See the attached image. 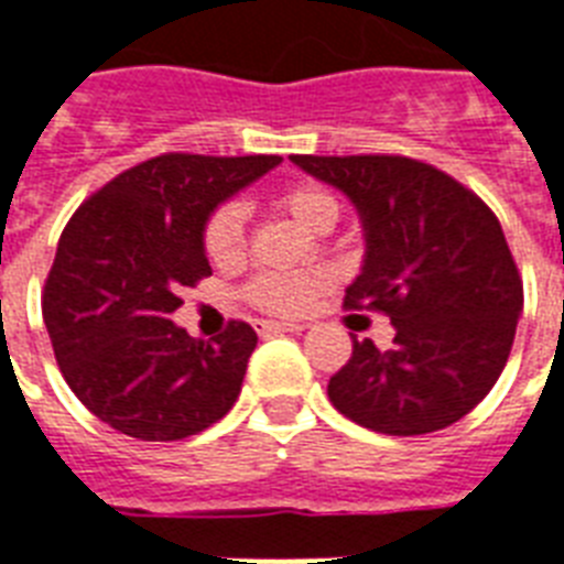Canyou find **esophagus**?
Here are the masks:
<instances>
[{
    "mask_svg": "<svg viewBox=\"0 0 564 564\" xmlns=\"http://www.w3.org/2000/svg\"><path fill=\"white\" fill-rule=\"evenodd\" d=\"M257 330L260 334H301L304 330V325H299V322H257Z\"/></svg>",
    "mask_w": 564,
    "mask_h": 564,
    "instance_id": "1",
    "label": "esophagus"
}]
</instances>
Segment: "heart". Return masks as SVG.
<instances>
[{
    "label": "heart",
    "mask_w": 564,
    "mask_h": 564,
    "mask_svg": "<svg viewBox=\"0 0 564 564\" xmlns=\"http://www.w3.org/2000/svg\"><path fill=\"white\" fill-rule=\"evenodd\" d=\"M278 204L310 230L334 228L339 204L316 184H292L278 193ZM204 254L213 265H234L246 254V213L234 202L219 204L202 230ZM327 290L325 272H263L246 286V299L274 316H299Z\"/></svg>",
    "instance_id": "1"
}]
</instances>
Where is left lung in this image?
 Segmentation results:
<instances>
[{
  "instance_id": "obj_1",
  "label": "left lung",
  "mask_w": 564,
  "mask_h": 564,
  "mask_svg": "<svg viewBox=\"0 0 564 564\" xmlns=\"http://www.w3.org/2000/svg\"><path fill=\"white\" fill-rule=\"evenodd\" d=\"M290 161L360 213L366 260L345 307L394 325L389 351L354 336L351 360L327 383L330 403L386 436L451 427L498 383L524 310L498 216L456 178L401 154Z\"/></svg>"
}]
</instances>
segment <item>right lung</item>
<instances>
[{"mask_svg":"<svg viewBox=\"0 0 564 564\" xmlns=\"http://www.w3.org/2000/svg\"><path fill=\"white\" fill-rule=\"evenodd\" d=\"M281 161L161 154L117 175L66 221L43 322L61 375L96 419L140 442H178L234 406L254 327L230 322L204 343L172 313L181 290L210 274L207 216Z\"/></svg>","mask_w":564,"mask_h":564,"instance_id":"add662e5","label":"right lung"}]
</instances>
